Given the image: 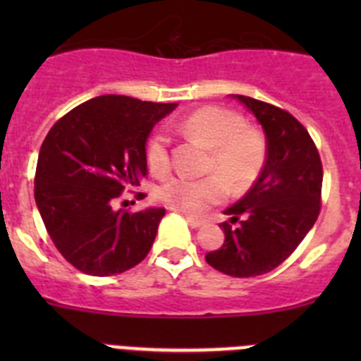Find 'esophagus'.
Masks as SVG:
<instances>
[{"label": "esophagus", "instance_id": "1", "mask_svg": "<svg viewBox=\"0 0 361 361\" xmlns=\"http://www.w3.org/2000/svg\"><path fill=\"white\" fill-rule=\"evenodd\" d=\"M184 216H186V220L190 222L191 228H200V226H204V222H206V220L195 219V216H191V215H184Z\"/></svg>", "mask_w": 361, "mask_h": 361}]
</instances>
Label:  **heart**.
I'll return each instance as SVG.
<instances>
[{
	"label": "heart",
	"instance_id": "1",
	"mask_svg": "<svg viewBox=\"0 0 361 361\" xmlns=\"http://www.w3.org/2000/svg\"><path fill=\"white\" fill-rule=\"evenodd\" d=\"M190 139H199L209 148L202 178L170 177L155 191L159 202L188 215H199L219 204L231 190L251 186L262 170L267 155L266 137L237 111L220 106H204L191 111L177 124ZM146 162L153 175H164L171 168L170 137L164 132L153 133L146 142ZM228 184L226 185L225 183Z\"/></svg>",
	"mask_w": 361,
	"mask_h": 361
}]
</instances>
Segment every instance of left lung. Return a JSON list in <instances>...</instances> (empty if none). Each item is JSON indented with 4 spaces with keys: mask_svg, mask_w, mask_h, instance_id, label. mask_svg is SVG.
Listing matches in <instances>:
<instances>
[{
    "mask_svg": "<svg viewBox=\"0 0 361 361\" xmlns=\"http://www.w3.org/2000/svg\"><path fill=\"white\" fill-rule=\"evenodd\" d=\"M237 99L262 124L267 159L253 188L224 212L231 216L220 224L226 240L206 255V262L224 275L247 279L279 267L317 222L324 168L309 132L288 110L245 95Z\"/></svg>",
    "mask_w": 361,
    "mask_h": 361,
    "instance_id": "1",
    "label": "left lung"
}]
</instances>
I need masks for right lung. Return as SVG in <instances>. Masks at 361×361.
<instances>
[{
    "label": "right lung",
    "instance_id": "right-lung-1",
    "mask_svg": "<svg viewBox=\"0 0 361 361\" xmlns=\"http://www.w3.org/2000/svg\"><path fill=\"white\" fill-rule=\"evenodd\" d=\"M175 106L99 95L70 110L44 137L34 197L54 245L81 273L119 275L152 250L164 209L116 212L114 202L141 186L149 132Z\"/></svg>",
    "mask_w": 361,
    "mask_h": 361
}]
</instances>
